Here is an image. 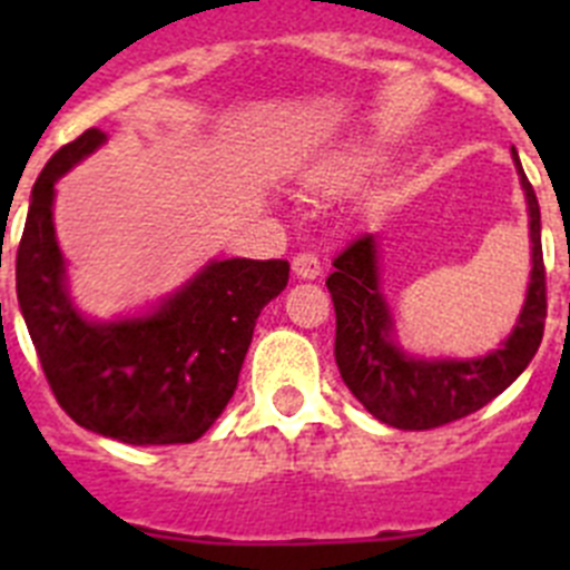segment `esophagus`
Returning <instances> with one entry per match:
<instances>
[{"instance_id": "34e87169", "label": "esophagus", "mask_w": 570, "mask_h": 570, "mask_svg": "<svg viewBox=\"0 0 570 570\" xmlns=\"http://www.w3.org/2000/svg\"><path fill=\"white\" fill-rule=\"evenodd\" d=\"M294 276L296 279H316L322 274V262L316 254H299L294 256Z\"/></svg>"}]
</instances>
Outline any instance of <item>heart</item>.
Instances as JSON below:
<instances>
[{
    "mask_svg": "<svg viewBox=\"0 0 570 570\" xmlns=\"http://www.w3.org/2000/svg\"><path fill=\"white\" fill-rule=\"evenodd\" d=\"M376 159H380V154H376L374 145L351 142L325 156L322 163H316L308 183L320 190H336L342 185L360 179L362 174H367L376 165Z\"/></svg>",
    "mask_w": 570,
    "mask_h": 570,
    "instance_id": "heart-1",
    "label": "heart"
}]
</instances>
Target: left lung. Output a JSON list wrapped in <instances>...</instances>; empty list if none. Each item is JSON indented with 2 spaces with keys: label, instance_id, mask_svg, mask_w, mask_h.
Wrapping results in <instances>:
<instances>
[{
  "label": "left lung",
  "instance_id": "1",
  "mask_svg": "<svg viewBox=\"0 0 570 570\" xmlns=\"http://www.w3.org/2000/svg\"><path fill=\"white\" fill-rule=\"evenodd\" d=\"M528 210L531 274L511 334L482 356H422L400 340L382 288L380 236L360 234L334 259L328 291L336 311V365L367 414L400 431H428L480 411L528 367L546 331V265L540 203L511 150Z\"/></svg>",
  "mask_w": 570,
  "mask_h": 570
}]
</instances>
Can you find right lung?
<instances>
[{"mask_svg":"<svg viewBox=\"0 0 570 570\" xmlns=\"http://www.w3.org/2000/svg\"><path fill=\"white\" fill-rule=\"evenodd\" d=\"M108 142L99 128L59 148L30 190L17 250V296L65 414L125 445L196 442L239 382L256 320L288 285L285 259H208L174 294L114 320L70 294L57 239V183Z\"/></svg>","mask_w":570,"mask_h":570,"instance_id":"1","label":"right lung"}]
</instances>
